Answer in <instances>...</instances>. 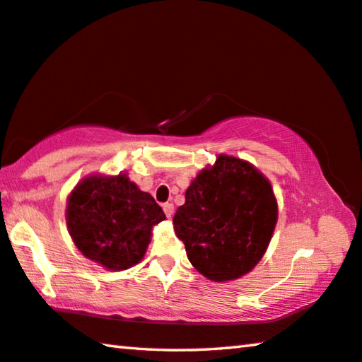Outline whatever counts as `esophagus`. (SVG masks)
<instances>
[{"label": "esophagus", "instance_id": "obj_1", "mask_svg": "<svg viewBox=\"0 0 362 362\" xmlns=\"http://www.w3.org/2000/svg\"><path fill=\"white\" fill-rule=\"evenodd\" d=\"M163 209H164L165 216H168L169 219H170L172 216H174V204H172V203H165V204H163Z\"/></svg>", "mask_w": 362, "mask_h": 362}]
</instances>
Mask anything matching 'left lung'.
<instances>
[{
	"mask_svg": "<svg viewBox=\"0 0 362 362\" xmlns=\"http://www.w3.org/2000/svg\"><path fill=\"white\" fill-rule=\"evenodd\" d=\"M277 211L271 182L253 164L219 154L187 188L172 222L192 266L206 279L228 282L261 261Z\"/></svg>",
	"mask_w": 362,
	"mask_h": 362,
	"instance_id": "8db88e82",
	"label": "left lung"
}]
</instances>
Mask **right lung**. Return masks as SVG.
Segmentation results:
<instances>
[{"mask_svg":"<svg viewBox=\"0 0 362 362\" xmlns=\"http://www.w3.org/2000/svg\"><path fill=\"white\" fill-rule=\"evenodd\" d=\"M164 219L160 206L127 174L85 177L67 198L66 222L74 243L109 271L140 262L153 227Z\"/></svg>","mask_w":362,"mask_h":362,"instance_id":"add662e5","label":"right lung"}]
</instances>
